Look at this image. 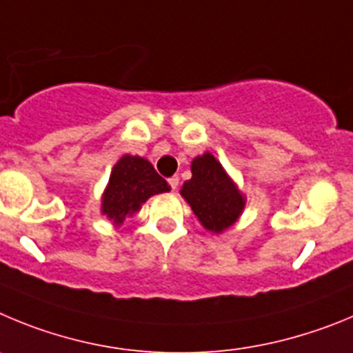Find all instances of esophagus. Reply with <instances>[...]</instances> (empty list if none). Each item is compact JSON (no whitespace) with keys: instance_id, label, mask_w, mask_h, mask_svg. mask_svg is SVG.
Here are the masks:
<instances>
[{"instance_id":"1","label":"esophagus","mask_w":353,"mask_h":353,"mask_svg":"<svg viewBox=\"0 0 353 353\" xmlns=\"http://www.w3.org/2000/svg\"><path fill=\"white\" fill-rule=\"evenodd\" d=\"M169 184H170V188H172L174 192H176L177 186H179V177H177V176L169 177Z\"/></svg>"}]
</instances>
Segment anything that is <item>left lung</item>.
<instances>
[{
  "label": "left lung",
  "instance_id": "obj_1",
  "mask_svg": "<svg viewBox=\"0 0 353 353\" xmlns=\"http://www.w3.org/2000/svg\"><path fill=\"white\" fill-rule=\"evenodd\" d=\"M181 195L192 205L200 223L214 234L236 223L244 208L243 195L211 153L192 161V179L183 184Z\"/></svg>",
  "mask_w": 353,
  "mask_h": 353
}]
</instances>
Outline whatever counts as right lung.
I'll return each instance as SVG.
<instances>
[{
  "instance_id": "1",
  "label": "right lung",
  "mask_w": 353,
  "mask_h": 353,
  "mask_svg": "<svg viewBox=\"0 0 353 353\" xmlns=\"http://www.w3.org/2000/svg\"><path fill=\"white\" fill-rule=\"evenodd\" d=\"M169 190L167 181L148 160L126 154L114 165L109 186L103 193L101 212L119 225L126 216L137 212L149 196Z\"/></svg>"
}]
</instances>
